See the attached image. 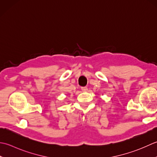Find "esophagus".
I'll use <instances>...</instances> for the list:
<instances>
[{
    "label": "esophagus",
    "mask_w": 157,
    "mask_h": 157,
    "mask_svg": "<svg viewBox=\"0 0 157 157\" xmlns=\"http://www.w3.org/2000/svg\"><path fill=\"white\" fill-rule=\"evenodd\" d=\"M81 90L82 91H87L88 90V88L87 87H81Z\"/></svg>",
    "instance_id": "obj_1"
}]
</instances>
